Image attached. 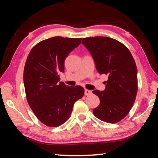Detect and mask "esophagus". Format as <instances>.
I'll return each instance as SVG.
<instances>
[{"mask_svg": "<svg viewBox=\"0 0 158 158\" xmlns=\"http://www.w3.org/2000/svg\"><path fill=\"white\" fill-rule=\"evenodd\" d=\"M85 95H91L92 94V91L90 90H88V89H85Z\"/></svg>", "mask_w": 158, "mask_h": 158, "instance_id": "obj_1", "label": "esophagus"}]
</instances>
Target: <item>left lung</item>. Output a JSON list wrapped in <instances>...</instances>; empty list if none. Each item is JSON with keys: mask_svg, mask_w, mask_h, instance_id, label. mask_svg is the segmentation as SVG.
Here are the masks:
<instances>
[{"mask_svg": "<svg viewBox=\"0 0 158 158\" xmlns=\"http://www.w3.org/2000/svg\"><path fill=\"white\" fill-rule=\"evenodd\" d=\"M100 74L108 75L103 91H93L100 103L93 114L101 121L116 123L127 116L137 93V68L129 49L121 42L108 37L83 38Z\"/></svg>", "mask_w": 158, "mask_h": 158, "instance_id": "1", "label": "left lung"}]
</instances>
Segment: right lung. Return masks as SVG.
I'll use <instances>...</instances> for the list:
<instances>
[{"instance_id": "right-lung-1", "label": "right lung", "mask_w": 158, "mask_h": 158, "mask_svg": "<svg viewBox=\"0 0 158 158\" xmlns=\"http://www.w3.org/2000/svg\"><path fill=\"white\" fill-rule=\"evenodd\" d=\"M81 41V38L51 37L35 45L26 59V99L36 117L47 126L58 127L68 121L74 102L84 95L80 85L71 87L59 82L65 58Z\"/></svg>"}]
</instances>
